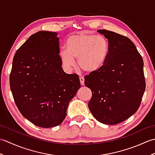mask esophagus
I'll return each mask as SVG.
<instances>
[{"mask_svg": "<svg viewBox=\"0 0 155 155\" xmlns=\"http://www.w3.org/2000/svg\"><path fill=\"white\" fill-rule=\"evenodd\" d=\"M79 79H80V82H81V85H84V79L83 77H79Z\"/></svg>", "mask_w": 155, "mask_h": 155, "instance_id": "obj_1", "label": "esophagus"}]
</instances>
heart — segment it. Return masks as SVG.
I'll return each instance as SVG.
<instances>
[{
	"instance_id": "obj_1",
	"label": "heart",
	"mask_w": 155,
	"mask_h": 155,
	"mask_svg": "<svg viewBox=\"0 0 155 155\" xmlns=\"http://www.w3.org/2000/svg\"><path fill=\"white\" fill-rule=\"evenodd\" d=\"M66 48L59 52L64 67L71 70L77 58V66L87 73L97 72L103 67L109 54V42L104 36L84 33L71 35L65 42Z\"/></svg>"
}]
</instances>
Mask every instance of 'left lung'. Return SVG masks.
Instances as JSON below:
<instances>
[{"mask_svg": "<svg viewBox=\"0 0 155 155\" xmlns=\"http://www.w3.org/2000/svg\"><path fill=\"white\" fill-rule=\"evenodd\" d=\"M97 31L108 39L109 54L100 70L84 77V84L92 91L88 108L100 123L117 124L140 107L146 88L144 62L129 38L104 29Z\"/></svg>", "mask_w": 155, "mask_h": 155, "instance_id": "left-lung-1", "label": "left lung"}]
</instances>
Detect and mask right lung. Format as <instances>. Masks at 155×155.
<instances>
[{
  "mask_svg": "<svg viewBox=\"0 0 155 155\" xmlns=\"http://www.w3.org/2000/svg\"><path fill=\"white\" fill-rule=\"evenodd\" d=\"M58 41L57 32L38 31L13 58L10 87L16 105L23 117L40 127L61 124L81 87L78 74L62 68Z\"/></svg>",
  "mask_w": 155,
  "mask_h": 155,
  "instance_id": "right-lung-1",
  "label": "right lung"
}]
</instances>
